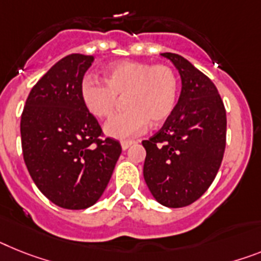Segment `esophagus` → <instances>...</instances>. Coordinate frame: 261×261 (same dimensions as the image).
I'll return each instance as SVG.
<instances>
[{
	"instance_id": "esophagus-1",
	"label": "esophagus",
	"mask_w": 261,
	"mask_h": 261,
	"mask_svg": "<svg viewBox=\"0 0 261 261\" xmlns=\"http://www.w3.org/2000/svg\"><path fill=\"white\" fill-rule=\"evenodd\" d=\"M135 142L134 141H122L120 142V144H122V148H123V150H127V148L130 147L131 144H134Z\"/></svg>"
}]
</instances>
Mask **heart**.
Here are the masks:
<instances>
[{
	"instance_id": "obj_1",
	"label": "heart",
	"mask_w": 261,
	"mask_h": 261,
	"mask_svg": "<svg viewBox=\"0 0 261 261\" xmlns=\"http://www.w3.org/2000/svg\"><path fill=\"white\" fill-rule=\"evenodd\" d=\"M103 82L85 78L81 99L91 115L107 119L123 98L126 107L105 126L107 135L118 139L134 137L151 124H161L176 106L178 74L170 65L119 61L103 70Z\"/></svg>"
}]
</instances>
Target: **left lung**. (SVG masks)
<instances>
[{"instance_id": "obj_1", "label": "left lung", "mask_w": 261, "mask_h": 261, "mask_svg": "<svg viewBox=\"0 0 261 261\" xmlns=\"http://www.w3.org/2000/svg\"><path fill=\"white\" fill-rule=\"evenodd\" d=\"M162 56L179 70L181 93L163 127L142 142L143 175L161 204L179 208L198 200L215 179L225 150L227 115L208 76L179 54Z\"/></svg>"}]
</instances>
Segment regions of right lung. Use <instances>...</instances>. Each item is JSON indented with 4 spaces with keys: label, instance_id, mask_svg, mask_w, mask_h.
I'll return each mask as SVG.
<instances>
[{
    "label": "right lung",
    "instance_id": "1",
    "mask_svg": "<svg viewBox=\"0 0 261 261\" xmlns=\"http://www.w3.org/2000/svg\"><path fill=\"white\" fill-rule=\"evenodd\" d=\"M94 58L70 54L33 86L21 115V143L28 171L54 204L87 208L102 196L122 152L103 139L97 118L81 99V83Z\"/></svg>",
    "mask_w": 261,
    "mask_h": 261
}]
</instances>
